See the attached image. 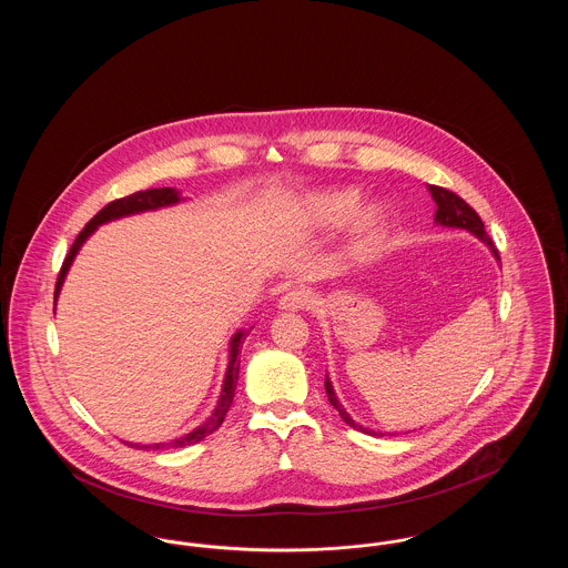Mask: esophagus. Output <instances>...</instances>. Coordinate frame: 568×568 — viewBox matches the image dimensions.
Segmentation results:
<instances>
[{
    "instance_id": "34e87169",
    "label": "esophagus",
    "mask_w": 568,
    "mask_h": 568,
    "mask_svg": "<svg viewBox=\"0 0 568 568\" xmlns=\"http://www.w3.org/2000/svg\"><path fill=\"white\" fill-rule=\"evenodd\" d=\"M313 304V294L308 290H292L278 300L281 311H302Z\"/></svg>"
}]
</instances>
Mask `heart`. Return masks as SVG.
I'll use <instances>...</instances> for the list:
<instances>
[{
    "mask_svg": "<svg viewBox=\"0 0 568 568\" xmlns=\"http://www.w3.org/2000/svg\"><path fill=\"white\" fill-rule=\"evenodd\" d=\"M362 204L357 190H332L315 193L306 200L304 216L311 227L329 230L349 221ZM387 227V215L383 209L373 206L364 211L355 223V246L357 251H371L381 241Z\"/></svg>",
    "mask_w": 568,
    "mask_h": 568,
    "instance_id": "1",
    "label": "heart"
}]
</instances>
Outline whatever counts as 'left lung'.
<instances>
[{"instance_id":"8db88e82","label":"left lung","mask_w":568,"mask_h":568,"mask_svg":"<svg viewBox=\"0 0 568 568\" xmlns=\"http://www.w3.org/2000/svg\"><path fill=\"white\" fill-rule=\"evenodd\" d=\"M430 193H433L434 202H436V215H434V221H436L438 225H445V227H462V230L473 232L477 239H481V241L491 248L494 257H496V260H500L498 248L494 246L491 239L486 234V227H484L481 216L477 215V213H475V211H473V209H470V206H468L459 195H456L454 191L430 185ZM325 394H327V400L332 403V406L341 413V417L345 419V424H349L352 428H357V430H362V433H368L366 428L357 426V424L353 422L352 417L347 415V410L341 406L338 398H336V394H334V387H332V383H329V378L327 377H325Z\"/></svg>"}]
</instances>
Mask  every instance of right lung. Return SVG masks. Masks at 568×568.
<instances>
[{
  "mask_svg": "<svg viewBox=\"0 0 568 568\" xmlns=\"http://www.w3.org/2000/svg\"><path fill=\"white\" fill-rule=\"evenodd\" d=\"M181 197L179 193L170 187H162V190H146L135 191L132 195H125V197H119V200H112L110 204H106L98 215L93 216L84 227H82L81 234L77 236V241L70 246V253L65 255L63 264H61V271L57 276V285H54V300L59 296V290L63 285V278L68 274V268L72 266V260L74 255L79 253L81 244L98 230V225L112 221V219H119V216L134 215V213H142V211H155V209H162V206H170V204H176ZM248 336V332H236L234 338H232V349H230V366H227V373H225V381H223V389H221V398H219V405H216L215 413L206 419V424H202L200 428H195L193 433L185 434L172 443H165V445H132L138 449H162V447H187L193 443H200L202 438H206L209 434L215 433L216 428L223 424L225 419V413L230 410L232 400H234V389H236V381H239V368H241V349H243L244 338Z\"/></svg>",
  "mask_w": 568,
  "mask_h": 568,
  "instance_id": "obj_1",
  "label": "right lung"
}]
</instances>
